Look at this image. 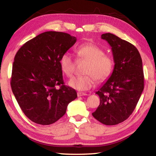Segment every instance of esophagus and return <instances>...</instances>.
Returning a JSON list of instances; mask_svg holds the SVG:
<instances>
[{"instance_id": "1", "label": "esophagus", "mask_w": 156, "mask_h": 156, "mask_svg": "<svg viewBox=\"0 0 156 156\" xmlns=\"http://www.w3.org/2000/svg\"><path fill=\"white\" fill-rule=\"evenodd\" d=\"M77 95H78V97H80V96H87V94H85V93H83V92H78Z\"/></svg>"}]
</instances>
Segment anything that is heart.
Wrapping results in <instances>:
<instances>
[{
  "instance_id": "heart-1",
  "label": "heart",
  "mask_w": 156,
  "mask_h": 156,
  "mask_svg": "<svg viewBox=\"0 0 156 156\" xmlns=\"http://www.w3.org/2000/svg\"><path fill=\"white\" fill-rule=\"evenodd\" d=\"M75 51L78 59L87 61L88 64L84 71L86 75L72 78L69 81V85L77 90L87 91L95 86L96 80L103 83L109 78L114 62L112 58L105 54L100 47L92 43H85L79 45ZM59 64L62 73L69 78L72 77L76 64L72 54L65 52L60 58Z\"/></svg>"
}]
</instances>
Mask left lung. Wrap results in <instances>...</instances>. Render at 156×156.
<instances>
[{
	"instance_id": "8db88e82",
	"label": "left lung",
	"mask_w": 156,
	"mask_h": 156,
	"mask_svg": "<svg viewBox=\"0 0 156 156\" xmlns=\"http://www.w3.org/2000/svg\"><path fill=\"white\" fill-rule=\"evenodd\" d=\"M112 47L115 65L112 74L96 92L100 105L92 113L105 125H115L127 119L135 109L144 89L140 54L136 47L114 34H102Z\"/></svg>"
}]
</instances>
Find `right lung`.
Segmentation results:
<instances>
[{
    "label": "right lung",
    "instance_id": "right-lung-1",
    "mask_svg": "<svg viewBox=\"0 0 156 156\" xmlns=\"http://www.w3.org/2000/svg\"><path fill=\"white\" fill-rule=\"evenodd\" d=\"M76 37L60 31H46L23 44L13 63L12 92L20 109L32 122L54 123L77 98L66 86L60 67V56L76 42Z\"/></svg>",
    "mask_w": 156,
    "mask_h": 156
}]
</instances>
